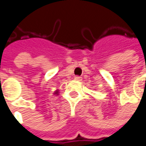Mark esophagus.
Masks as SVG:
<instances>
[{
	"mask_svg": "<svg viewBox=\"0 0 146 146\" xmlns=\"http://www.w3.org/2000/svg\"><path fill=\"white\" fill-rule=\"evenodd\" d=\"M75 80H77V81H80V80H82V77L76 76H75Z\"/></svg>",
	"mask_w": 146,
	"mask_h": 146,
	"instance_id": "1",
	"label": "esophagus"
}]
</instances>
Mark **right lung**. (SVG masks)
Masks as SVG:
<instances>
[{"mask_svg":"<svg viewBox=\"0 0 146 146\" xmlns=\"http://www.w3.org/2000/svg\"><path fill=\"white\" fill-rule=\"evenodd\" d=\"M58 94V90H56L54 93V94Z\"/></svg>","mask_w":146,"mask_h":146,"instance_id":"1","label":"right lung"}]
</instances>
